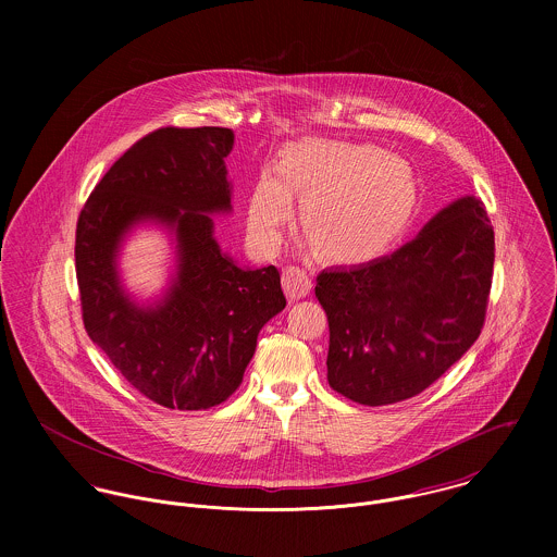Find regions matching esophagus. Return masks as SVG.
Segmentation results:
<instances>
[{
  "label": "esophagus",
  "instance_id": "esophagus-1",
  "mask_svg": "<svg viewBox=\"0 0 557 557\" xmlns=\"http://www.w3.org/2000/svg\"><path fill=\"white\" fill-rule=\"evenodd\" d=\"M311 276L296 265H289L283 270V289L289 298V302H298L300 298H307L311 294Z\"/></svg>",
  "mask_w": 557,
  "mask_h": 557
}]
</instances>
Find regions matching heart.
<instances>
[{
    "label": "heart",
    "instance_id": "b5f03b06",
    "mask_svg": "<svg viewBox=\"0 0 557 557\" xmlns=\"http://www.w3.org/2000/svg\"><path fill=\"white\" fill-rule=\"evenodd\" d=\"M246 201L255 244L272 250L300 203V230L321 259L360 263L386 252L409 227L418 184L405 160L375 146L305 137L281 148Z\"/></svg>",
    "mask_w": 557,
    "mask_h": 557
}]
</instances>
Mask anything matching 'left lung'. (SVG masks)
Here are the masks:
<instances>
[{"label": "left lung", "mask_w": 557, "mask_h": 557, "mask_svg": "<svg viewBox=\"0 0 557 557\" xmlns=\"http://www.w3.org/2000/svg\"><path fill=\"white\" fill-rule=\"evenodd\" d=\"M493 259L486 210L468 195L393 255L323 270L315 296L330 325V386L371 407L429 388L482 330Z\"/></svg>", "instance_id": "left-lung-1"}]
</instances>
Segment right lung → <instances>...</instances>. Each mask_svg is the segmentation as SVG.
I'll list each match as a JSON object with an SVG mask.
<instances>
[{
	"mask_svg": "<svg viewBox=\"0 0 557 557\" xmlns=\"http://www.w3.org/2000/svg\"><path fill=\"white\" fill-rule=\"evenodd\" d=\"M232 150L230 128L154 131L104 173L77 223L85 330L131 386L169 409L232 397L259 330L287 305L274 265L242 268L214 238L212 216L234 210ZM144 224L174 244L170 283L146 304L119 272L123 242Z\"/></svg>",
	"mask_w": 557,
	"mask_h": 557,
	"instance_id": "obj_1",
	"label": "right lung"
}]
</instances>
